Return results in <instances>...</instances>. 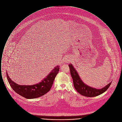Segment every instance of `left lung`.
I'll return each instance as SVG.
<instances>
[{
    "label": "left lung",
    "mask_w": 122,
    "mask_h": 122,
    "mask_svg": "<svg viewBox=\"0 0 122 122\" xmlns=\"http://www.w3.org/2000/svg\"><path fill=\"white\" fill-rule=\"evenodd\" d=\"M71 76L73 79L75 88L78 93L86 97H94L99 96L105 92L109 87L112 83L110 82L105 87L97 89L86 85L81 79L76 69L71 64H69Z\"/></svg>",
    "instance_id": "8db88e82"
}]
</instances>
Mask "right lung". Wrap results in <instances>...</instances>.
<instances>
[{"label":"right lung","instance_id":"add662e5","mask_svg":"<svg viewBox=\"0 0 122 122\" xmlns=\"http://www.w3.org/2000/svg\"><path fill=\"white\" fill-rule=\"evenodd\" d=\"M59 70V66H57L41 82L30 86L17 84L10 79L7 72L6 75L10 86L16 93L25 98L34 99L43 96L50 91Z\"/></svg>","mask_w":122,"mask_h":122}]
</instances>
